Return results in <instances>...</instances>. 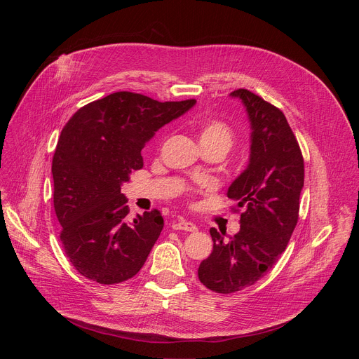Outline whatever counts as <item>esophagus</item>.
<instances>
[{
  "label": "esophagus",
  "instance_id": "34e87169",
  "mask_svg": "<svg viewBox=\"0 0 359 359\" xmlns=\"http://www.w3.org/2000/svg\"><path fill=\"white\" fill-rule=\"evenodd\" d=\"M172 229L173 230H184V231H197V227L196 224H193L191 222H187V220H177L172 224Z\"/></svg>",
  "mask_w": 359,
  "mask_h": 359
}]
</instances>
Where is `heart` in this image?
<instances>
[{
    "instance_id": "1",
    "label": "heart",
    "mask_w": 359,
    "mask_h": 359,
    "mask_svg": "<svg viewBox=\"0 0 359 359\" xmlns=\"http://www.w3.org/2000/svg\"><path fill=\"white\" fill-rule=\"evenodd\" d=\"M197 136L203 149H220L223 151H229L236 140L234 130L222 119H206L200 122Z\"/></svg>"
}]
</instances>
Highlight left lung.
<instances>
[{
    "label": "left lung",
    "mask_w": 359,
    "mask_h": 359,
    "mask_svg": "<svg viewBox=\"0 0 359 359\" xmlns=\"http://www.w3.org/2000/svg\"><path fill=\"white\" fill-rule=\"evenodd\" d=\"M245 108L251 126L250 162L227 197L244 212L240 231L224 240L210 229L213 251L198 266V280L220 294L240 291L274 267L298 222L304 159L284 114L247 89L230 93Z\"/></svg>",
    "instance_id": "1"
}]
</instances>
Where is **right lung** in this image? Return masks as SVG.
Instances as JSON below:
<instances>
[{"label": "right lung", "instance_id": "1", "mask_svg": "<svg viewBox=\"0 0 359 359\" xmlns=\"http://www.w3.org/2000/svg\"><path fill=\"white\" fill-rule=\"evenodd\" d=\"M194 104L122 90L82 107L64 126L53 159L54 208L62 247L83 277L118 284L143 267L163 217L155 209L126 220L121 186L143 168L146 142Z\"/></svg>", "mask_w": 359, "mask_h": 359}]
</instances>
